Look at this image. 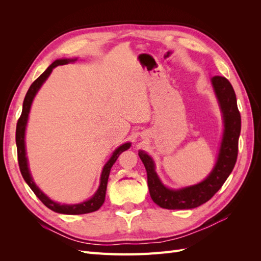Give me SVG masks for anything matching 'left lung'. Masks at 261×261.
<instances>
[{
    "label": "left lung",
    "instance_id": "obj_1",
    "mask_svg": "<svg viewBox=\"0 0 261 261\" xmlns=\"http://www.w3.org/2000/svg\"><path fill=\"white\" fill-rule=\"evenodd\" d=\"M224 118V135L221 144L218 161L209 176L201 183L173 191L165 187L158 177L154 164L147 153L138 155L147 171V180L151 199L164 209H193L211 199L222 187L234 169L239 153L241 134V114L231 83L225 77L215 76L211 80Z\"/></svg>",
    "mask_w": 261,
    "mask_h": 261
}]
</instances>
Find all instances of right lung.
Instances as JSON below:
<instances>
[{"instance_id":"add662e5","label":"right lung","mask_w":261,"mask_h":261,"mask_svg":"<svg viewBox=\"0 0 261 261\" xmlns=\"http://www.w3.org/2000/svg\"><path fill=\"white\" fill-rule=\"evenodd\" d=\"M74 61H76V59L75 60L64 59V60L54 61L52 64L48 68H46L33 84H31V86L29 87V89L26 93V97H25V99H23L21 115L18 118L17 126H16L17 158H18L20 173H21L23 179H25L26 183L31 188V191L35 193V195L41 200V202L44 204L45 207H48L52 211H55L58 213H64V215H84V213L97 211L102 206V204H103L105 198H106V192H107V185H108L110 171H111V168L113 167V164L117 160L118 155L130 147V144L127 143V144H124V145L120 146L115 150L112 156L110 158V160L105 165L103 171H102L100 186H99V189L97 191V193L93 195L92 198H90L89 200H87L85 202L78 203V204H60L58 202H54L50 198H48V197H46L34 183V180H33V178H31V175L29 173L27 158H26V149H25V129H26L27 121H28V114L30 111V107H31V103H33V100L36 96V93L38 92L41 85L45 82L46 78L49 77V75L52 72V69L59 65H65V64H68L69 62H74Z\"/></svg>"}]
</instances>
